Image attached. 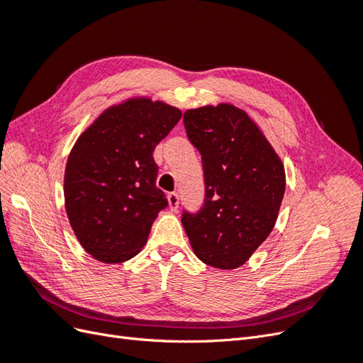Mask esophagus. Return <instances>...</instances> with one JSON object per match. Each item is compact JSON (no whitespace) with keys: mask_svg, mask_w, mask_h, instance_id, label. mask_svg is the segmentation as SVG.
<instances>
[{"mask_svg":"<svg viewBox=\"0 0 363 363\" xmlns=\"http://www.w3.org/2000/svg\"><path fill=\"white\" fill-rule=\"evenodd\" d=\"M168 203H169L171 211H177V208H179V194H175V192L168 194Z\"/></svg>","mask_w":363,"mask_h":363,"instance_id":"obj_1","label":"esophagus"}]
</instances>
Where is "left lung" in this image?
<instances>
[{"mask_svg":"<svg viewBox=\"0 0 363 363\" xmlns=\"http://www.w3.org/2000/svg\"><path fill=\"white\" fill-rule=\"evenodd\" d=\"M183 123L201 155L204 200L195 213L183 211L182 224L201 262L238 268L276 224L286 186L281 160L250 116L235 106L192 108Z\"/></svg>","mask_w":363,"mask_h":363,"instance_id":"1","label":"left lung"}]
</instances>
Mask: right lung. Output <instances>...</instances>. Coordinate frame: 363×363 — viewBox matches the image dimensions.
I'll return each instance as SVG.
<instances>
[{
    "label": "right lung",
    "mask_w": 363,
    "mask_h": 363,
    "mask_svg": "<svg viewBox=\"0 0 363 363\" xmlns=\"http://www.w3.org/2000/svg\"><path fill=\"white\" fill-rule=\"evenodd\" d=\"M180 118L162 101L128 100L77 139L65 171V204L77 239L95 259L125 262L145 245L168 206L152 152Z\"/></svg>",
    "instance_id": "obj_1"
}]
</instances>
